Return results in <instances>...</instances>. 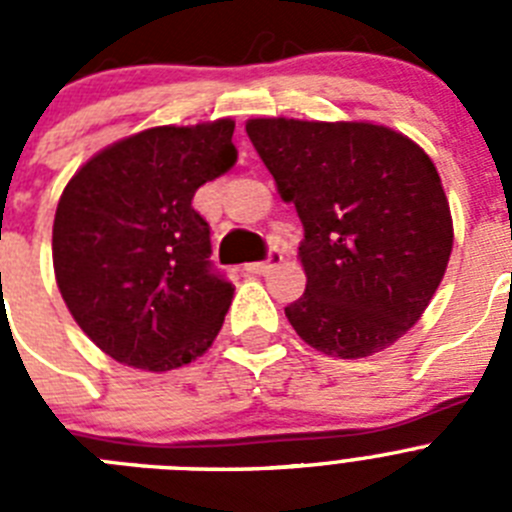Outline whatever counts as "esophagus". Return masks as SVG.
<instances>
[{"mask_svg": "<svg viewBox=\"0 0 512 512\" xmlns=\"http://www.w3.org/2000/svg\"><path fill=\"white\" fill-rule=\"evenodd\" d=\"M282 251L279 248H271L269 251V259L266 261H259V264H246V271L248 274H269V271H274L279 266V261H282Z\"/></svg>", "mask_w": 512, "mask_h": 512, "instance_id": "obj_1", "label": "esophagus"}]
</instances>
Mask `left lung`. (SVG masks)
Returning <instances> with one entry per match:
<instances>
[{
	"label": "left lung",
	"instance_id": "left-lung-1",
	"mask_svg": "<svg viewBox=\"0 0 512 512\" xmlns=\"http://www.w3.org/2000/svg\"><path fill=\"white\" fill-rule=\"evenodd\" d=\"M246 133L305 228V295L284 307L297 336L338 359L400 341L436 295L454 248L431 156L364 120L253 117Z\"/></svg>",
	"mask_w": 512,
	"mask_h": 512
}]
</instances>
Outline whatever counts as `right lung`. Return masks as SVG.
Returning a JSON list of instances; mask_svg holds the SVG:
<instances>
[{
    "mask_svg": "<svg viewBox=\"0 0 512 512\" xmlns=\"http://www.w3.org/2000/svg\"><path fill=\"white\" fill-rule=\"evenodd\" d=\"M235 122L158 125L94 153L63 189L53 271L79 328L115 361L171 372L202 356L235 287L210 264L194 192L235 164Z\"/></svg>",
    "mask_w": 512,
    "mask_h": 512,
    "instance_id": "right-lung-1",
    "label": "right lung"
}]
</instances>
